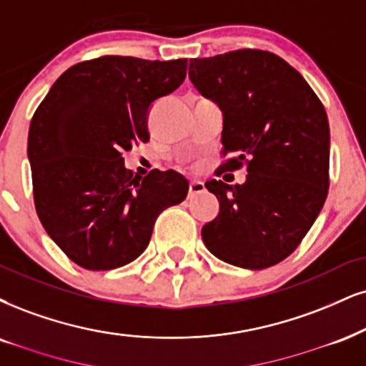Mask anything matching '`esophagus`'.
<instances>
[{"mask_svg":"<svg viewBox=\"0 0 366 366\" xmlns=\"http://www.w3.org/2000/svg\"><path fill=\"white\" fill-rule=\"evenodd\" d=\"M205 190V184L202 182H198V179H193V182H190V190H188V198H193L195 195H198V193H202Z\"/></svg>","mask_w":366,"mask_h":366,"instance_id":"1","label":"esophagus"}]
</instances>
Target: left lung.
<instances>
[{
  "instance_id": "8db88e82",
  "label": "left lung",
  "mask_w": 366,
  "mask_h": 366,
  "mask_svg": "<svg viewBox=\"0 0 366 366\" xmlns=\"http://www.w3.org/2000/svg\"><path fill=\"white\" fill-rule=\"evenodd\" d=\"M190 81L224 115L222 171L246 164V183L210 179L220 210L202 227L225 263L263 269L290 256L329 188V124L321 100L282 57L241 49L192 59Z\"/></svg>"
}]
</instances>
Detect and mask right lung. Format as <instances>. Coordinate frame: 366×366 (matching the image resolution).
<instances>
[{
	"mask_svg": "<svg viewBox=\"0 0 366 366\" xmlns=\"http://www.w3.org/2000/svg\"><path fill=\"white\" fill-rule=\"evenodd\" d=\"M187 59L103 56L61 74L30 122L34 200L45 232L93 272L142 254L157 215L187 198L173 169L137 178L124 152L147 142L149 108L187 78Z\"/></svg>",
	"mask_w": 366,
	"mask_h": 366,
	"instance_id": "obj_1",
	"label": "right lung"
}]
</instances>
